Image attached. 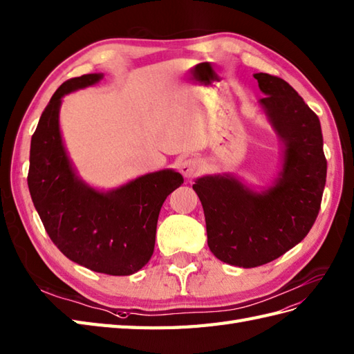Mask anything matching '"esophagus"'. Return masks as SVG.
Returning <instances> with one entry per match:
<instances>
[{"label":"esophagus","instance_id":"34e87169","mask_svg":"<svg viewBox=\"0 0 354 354\" xmlns=\"http://www.w3.org/2000/svg\"><path fill=\"white\" fill-rule=\"evenodd\" d=\"M178 171L182 172L186 178H192L198 174V172H200V163H198V160H195L192 158L183 159L182 162H180Z\"/></svg>","mask_w":354,"mask_h":354}]
</instances>
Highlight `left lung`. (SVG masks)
Instances as JSON below:
<instances>
[{
  "label": "left lung",
  "mask_w": 354,
  "mask_h": 354,
  "mask_svg": "<svg viewBox=\"0 0 354 354\" xmlns=\"http://www.w3.org/2000/svg\"><path fill=\"white\" fill-rule=\"evenodd\" d=\"M261 111L282 144V163L257 192L232 174H209L192 186L203 204L207 243L221 261L251 269L277 260L314 225L326 185L320 120L288 82L255 73Z\"/></svg>",
  "instance_id": "left-lung-1"
}]
</instances>
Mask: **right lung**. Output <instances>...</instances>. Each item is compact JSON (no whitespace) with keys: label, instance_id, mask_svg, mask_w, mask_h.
<instances>
[{"label":"right lung","instance_id":"add662e5","mask_svg":"<svg viewBox=\"0 0 354 354\" xmlns=\"http://www.w3.org/2000/svg\"><path fill=\"white\" fill-rule=\"evenodd\" d=\"M102 77H73L50 97L31 138L28 189L50 240L68 260L93 272L126 277L149 263L160 207L183 177L160 169L99 191L77 176L59 131V108L66 94L91 87Z\"/></svg>","mask_w":354,"mask_h":354}]
</instances>
